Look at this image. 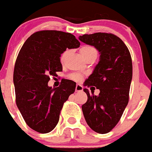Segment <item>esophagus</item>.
<instances>
[{"label": "esophagus", "mask_w": 152, "mask_h": 152, "mask_svg": "<svg viewBox=\"0 0 152 152\" xmlns=\"http://www.w3.org/2000/svg\"><path fill=\"white\" fill-rule=\"evenodd\" d=\"M83 87L80 84H76V92H80V91H83Z\"/></svg>", "instance_id": "34e87169"}]
</instances>
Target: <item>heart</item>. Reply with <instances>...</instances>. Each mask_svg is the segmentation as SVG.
Listing matches in <instances>:
<instances>
[{
  "mask_svg": "<svg viewBox=\"0 0 152 152\" xmlns=\"http://www.w3.org/2000/svg\"><path fill=\"white\" fill-rule=\"evenodd\" d=\"M80 53H81L82 56L84 58V59L87 58V57L91 56H97V51H96V49L94 47L91 46V45H84V46H83L82 48H80ZM68 54V49L62 52L60 56L61 62H64ZM69 78L72 80H80L81 76L78 73H72L69 76Z\"/></svg>",
  "mask_w": 152,
  "mask_h": 152,
  "instance_id": "obj_1",
  "label": "heart"
}]
</instances>
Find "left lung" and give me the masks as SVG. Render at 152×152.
Masks as SVG:
<instances>
[{
    "instance_id": "8db88e82",
    "label": "left lung",
    "mask_w": 152,
    "mask_h": 152,
    "mask_svg": "<svg viewBox=\"0 0 152 152\" xmlns=\"http://www.w3.org/2000/svg\"><path fill=\"white\" fill-rule=\"evenodd\" d=\"M81 42L100 52V62L84 85L100 90L98 96L90 94L82 106L86 123L99 134L108 133L119 122L129 101L132 80V60L123 41L111 33L97 32L79 37ZM94 93V92H93Z\"/></svg>"
}]
</instances>
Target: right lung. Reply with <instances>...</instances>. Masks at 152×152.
Masks as SVG:
<instances>
[{"label": "right lung", "mask_w": 152, "mask_h": 152, "mask_svg": "<svg viewBox=\"0 0 152 152\" xmlns=\"http://www.w3.org/2000/svg\"><path fill=\"white\" fill-rule=\"evenodd\" d=\"M80 45L70 33L43 30L33 33L21 47L14 69L15 101L25 123L34 131L46 134L57 125L76 83L66 80L56 88L49 87L48 83L50 76L62 71V52Z\"/></svg>", "instance_id": "right-lung-1"}]
</instances>
